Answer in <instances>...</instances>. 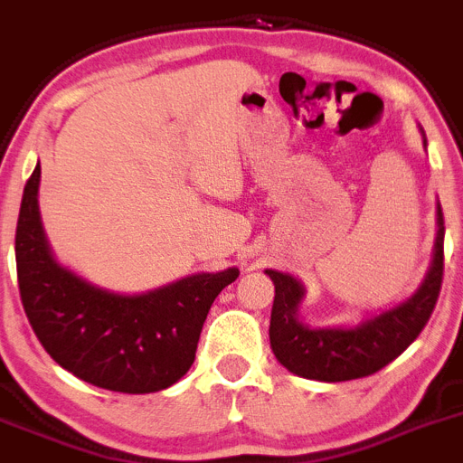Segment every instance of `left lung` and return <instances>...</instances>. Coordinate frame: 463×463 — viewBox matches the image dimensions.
I'll use <instances>...</instances> for the list:
<instances>
[{
  "label": "left lung",
  "mask_w": 463,
  "mask_h": 463,
  "mask_svg": "<svg viewBox=\"0 0 463 463\" xmlns=\"http://www.w3.org/2000/svg\"><path fill=\"white\" fill-rule=\"evenodd\" d=\"M420 128V125H418ZM422 146H427L422 132ZM443 210L436 203V240L431 265L411 297L356 324L310 326L299 317L306 288L297 276L265 269L274 280L269 343L271 352L285 370L313 382H349L374 374L395 361L430 322L443 283Z\"/></svg>",
  "instance_id": "1"
}]
</instances>
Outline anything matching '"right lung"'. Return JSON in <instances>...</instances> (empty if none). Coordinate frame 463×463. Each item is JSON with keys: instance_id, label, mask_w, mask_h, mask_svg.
Masks as SVG:
<instances>
[{"instance_id": "add662e5", "label": "right lung", "mask_w": 463, "mask_h": 463, "mask_svg": "<svg viewBox=\"0 0 463 463\" xmlns=\"http://www.w3.org/2000/svg\"><path fill=\"white\" fill-rule=\"evenodd\" d=\"M41 164L24 184L15 231L17 285L45 352L86 383L157 392L187 374L210 306L237 267L198 271L148 292L107 290L56 260L38 210Z\"/></svg>"}]
</instances>
